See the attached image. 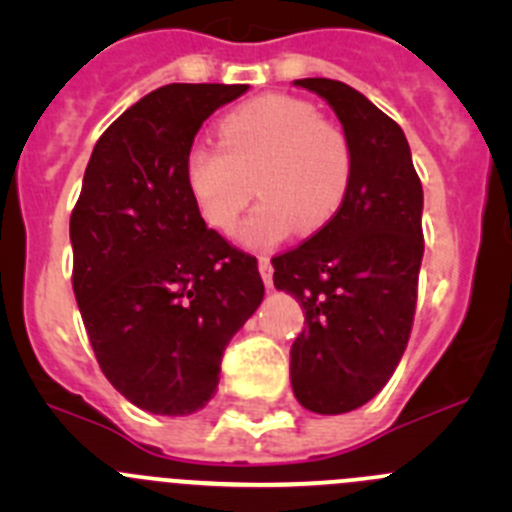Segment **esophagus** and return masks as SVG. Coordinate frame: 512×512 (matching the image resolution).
<instances>
[{
    "instance_id": "1",
    "label": "esophagus",
    "mask_w": 512,
    "mask_h": 512,
    "mask_svg": "<svg viewBox=\"0 0 512 512\" xmlns=\"http://www.w3.org/2000/svg\"><path fill=\"white\" fill-rule=\"evenodd\" d=\"M257 267H260V275H262V282H265L267 285V289H272L275 285H272V262H270V257L267 255H260L257 257Z\"/></svg>"
}]
</instances>
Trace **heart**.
Instances as JSON below:
<instances>
[{"instance_id": "1", "label": "heart", "mask_w": 512, "mask_h": 512, "mask_svg": "<svg viewBox=\"0 0 512 512\" xmlns=\"http://www.w3.org/2000/svg\"><path fill=\"white\" fill-rule=\"evenodd\" d=\"M218 136L220 146L195 141L183 160L195 208L213 230L235 227L255 190L252 177L262 200L240 227L245 245H277L297 227L317 232L339 213L352 183V143L314 103L250 98L220 118Z\"/></svg>"}]
</instances>
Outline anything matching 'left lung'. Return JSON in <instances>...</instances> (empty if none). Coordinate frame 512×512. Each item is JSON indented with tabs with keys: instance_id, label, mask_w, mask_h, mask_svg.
Returning a JSON list of instances; mask_svg holds the SVG:
<instances>
[{
	"instance_id": "1",
	"label": "left lung",
	"mask_w": 512,
	"mask_h": 512,
	"mask_svg": "<svg viewBox=\"0 0 512 512\" xmlns=\"http://www.w3.org/2000/svg\"><path fill=\"white\" fill-rule=\"evenodd\" d=\"M334 108L354 170L339 213L285 255L275 287L297 297L304 329L289 349L299 404L347 414L374 399L404 356L423 257L421 180L399 123L352 86L299 79Z\"/></svg>"
}]
</instances>
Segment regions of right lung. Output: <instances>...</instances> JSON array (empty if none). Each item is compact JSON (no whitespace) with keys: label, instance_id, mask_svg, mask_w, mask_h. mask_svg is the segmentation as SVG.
I'll return each instance as SVG.
<instances>
[{"label":"right lung","instance_id":"1","mask_svg":"<svg viewBox=\"0 0 512 512\" xmlns=\"http://www.w3.org/2000/svg\"><path fill=\"white\" fill-rule=\"evenodd\" d=\"M247 84H168L98 138L71 213L76 302L131 404L185 416L213 399L232 334L265 297L257 260L205 227L183 175L205 118Z\"/></svg>","mask_w":512,"mask_h":512}]
</instances>
